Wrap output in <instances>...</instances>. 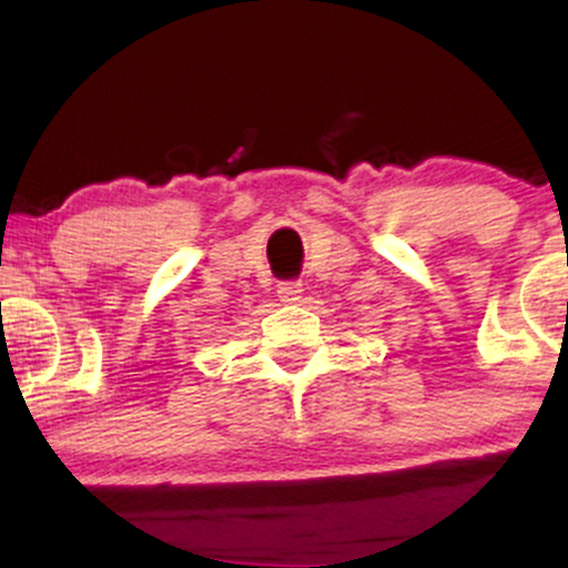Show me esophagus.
Here are the masks:
<instances>
[{
  "label": "esophagus",
  "mask_w": 568,
  "mask_h": 568,
  "mask_svg": "<svg viewBox=\"0 0 568 568\" xmlns=\"http://www.w3.org/2000/svg\"><path fill=\"white\" fill-rule=\"evenodd\" d=\"M298 293H302V283H298V280H291V283H280V288H277L280 302H285V304L298 302V298H302Z\"/></svg>",
  "instance_id": "esophagus-1"
}]
</instances>
